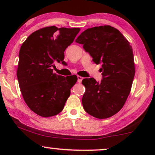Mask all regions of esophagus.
Here are the masks:
<instances>
[{
	"mask_svg": "<svg viewBox=\"0 0 155 155\" xmlns=\"http://www.w3.org/2000/svg\"><path fill=\"white\" fill-rule=\"evenodd\" d=\"M83 80V78L81 77V76H78V82H79V83H80V82H82V80Z\"/></svg>",
	"mask_w": 155,
	"mask_h": 155,
	"instance_id": "34e87169",
	"label": "esophagus"
}]
</instances>
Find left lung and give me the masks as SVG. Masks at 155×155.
Here are the masks:
<instances>
[{"label":"left lung","mask_w":155,"mask_h":155,"mask_svg":"<svg viewBox=\"0 0 155 155\" xmlns=\"http://www.w3.org/2000/svg\"><path fill=\"white\" fill-rule=\"evenodd\" d=\"M92 57L101 63L103 79L85 78L82 102L87 113L97 118H107L118 113L130 94L135 76L133 48L128 40L109 25L87 29L76 39Z\"/></svg>","instance_id":"1"}]
</instances>
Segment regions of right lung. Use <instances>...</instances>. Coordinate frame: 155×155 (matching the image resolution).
<instances>
[{
	"instance_id": "obj_1",
	"label": "right lung",
	"mask_w": 155,
	"mask_h": 155,
	"mask_svg": "<svg viewBox=\"0 0 155 155\" xmlns=\"http://www.w3.org/2000/svg\"><path fill=\"white\" fill-rule=\"evenodd\" d=\"M80 30L44 27L31 34L21 46L17 71L19 86L25 103L37 115L51 117L64 108L78 78L57 75L52 67L56 61L65 64V48Z\"/></svg>"
}]
</instances>
